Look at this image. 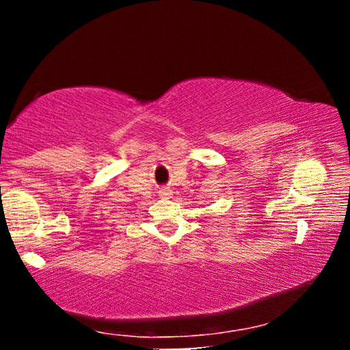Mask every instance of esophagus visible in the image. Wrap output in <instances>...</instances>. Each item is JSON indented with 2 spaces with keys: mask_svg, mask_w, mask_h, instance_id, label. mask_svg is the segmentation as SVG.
<instances>
[{
  "mask_svg": "<svg viewBox=\"0 0 350 350\" xmlns=\"http://www.w3.org/2000/svg\"><path fill=\"white\" fill-rule=\"evenodd\" d=\"M159 196H161V198H164V199H170L172 196V191H171V189H161V191H159Z\"/></svg>",
  "mask_w": 350,
  "mask_h": 350,
  "instance_id": "34e87169",
  "label": "esophagus"
}]
</instances>
